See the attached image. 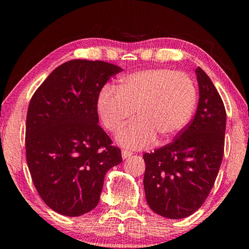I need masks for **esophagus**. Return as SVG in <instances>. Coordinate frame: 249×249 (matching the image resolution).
Masks as SVG:
<instances>
[{
    "mask_svg": "<svg viewBox=\"0 0 249 249\" xmlns=\"http://www.w3.org/2000/svg\"><path fill=\"white\" fill-rule=\"evenodd\" d=\"M121 154H122V159H124V160H125V159L130 158V156H131V154H132V153H131L130 151H127V149H124V151H122V152H121Z\"/></svg>",
    "mask_w": 249,
    "mask_h": 249,
    "instance_id": "34e87169",
    "label": "esophagus"
}]
</instances>
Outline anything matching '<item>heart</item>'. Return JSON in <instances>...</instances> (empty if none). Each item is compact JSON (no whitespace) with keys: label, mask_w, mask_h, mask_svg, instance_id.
<instances>
[{"label":"heart","mask_w":249,"mask_h":249,"mask_svg":"<svg viewBox=\"0 0 249 249\" xmlns=\"http://www.w3.org/2000/svg\"><path fill=\"white\" fill-rule=\"evenodd\" d=\"M197 100L192 78L183 72L156 68L129 73L117 86L100 91L96 110L102 124L115 134L135 113L139 117L118 135L121 146L145 148L161 136L169 141L188 124Z\"/></svg>","instance_id":"1"}]
</instances>
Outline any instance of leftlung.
I'll return each instance as SVG.
<instances>
[{
    "instance_id": "obj_1",
    "label": "left lung",
    "mask_w": 249,
    "mask_h": 249,
    "mask_svg": "<svg viewBox=\"0 0 249 249\" xmlns=\"http://www.w3.org/2000/svg\"><path fill=\"white\" fill-rule=\"evenodd\" d=\"M199 101L195 117L170 144L142 155L149 207L168 219L195 213L212 189L222 162L226 108L210 77L196 69Z\"/></svg>"
}]
</instances>
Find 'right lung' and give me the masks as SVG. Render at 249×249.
I'll return each instance as SVG.
<instances>
[{
  "mask_svg": "<svg viewBox=\"0 0 249 249\" xmlns=\"http://www.w3.org/2000/svg\"><path fill=\"white\" fill-rule=\"evenodd\" d=\"M121 71L104 61H68L30 100L27 164L40 198L62 215L79 216L96 207L105 173L122 161L96 110L102 88Z\"/></svg>",
  "mask_w": 249,
  "mask_h": 249,
  "instance_id": "right-lung-1",
  "label": "right lung"
}]
</instances>
